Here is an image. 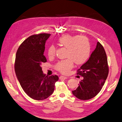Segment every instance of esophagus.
<instances>
[{
    "label": "esophagus",
    "mask_w": 122,
    "mask_h": 122,
    "mask_svg": "<svg viewBox=\"0 0 122 122\" xmlns=\"http://www.w3.org/2000/svg\"><path fill=\"white\" fill-rule=\"evenodd\" d=\"M59 79H60V80H65V79H67V77H65V76H60Z\"/></svg>",
    "instance_id": "1"
}]
</instances>
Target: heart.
<instances>
[{"mask_svg": "<svg viewBox=\"0 0 122 122\" xmlns=\"http://www.w3.org/2000/svg\"><path fill=\"white\" fill-rule=\"evenodd\" d=\"M58 43L67 48L66 57L68 59L58 62L55 66V69L62 74L69 73L74 67V62L76 65H81L85 63L90 56L91 45L89 40L85 36L66 34L60 37ZM55 51V46L50 45L47 51L48 57H54Z\"/></svg>", "mask_w": 122, "mask_h": 122, "instance_id": "1", "label": "heart"}]
</instances>
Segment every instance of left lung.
Returning a JSON list of instances; mask_svg holds the SVG:
<instances>
[{
  "instance_id": "left-lung-1",
  "label": "left lung",
  "mask_w": 122,
  "mask_h": 122,
  "mask_svg": "<svg viewBox=\"0 0 122 122\" xmlns=\"http://www.w3.org/2000/svg\"><path fill=\"white\" fill-rule=\"evenodd\" d=\"M108 72L107 55L102 45L97 42L89 59L77 70V74L82 76L83 79L78 87L72 91V94L82 100L94 98L102 89Z\"/></svg>"
}]
</instances>
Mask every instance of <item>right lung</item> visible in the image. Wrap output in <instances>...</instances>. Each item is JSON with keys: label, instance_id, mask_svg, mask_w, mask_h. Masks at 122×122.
Returning a JSON list of instances; mask_svg holds the SVG:
<instances>
[{"label": "right lung", "instance_id": "1", "mask_svg": "<svg viewBox=\"0 0 122 122\" xmlns=\"http://www.w3.org/2000/svg\"><path fill=\"white\" fill-rule=\"evenodd\" d=\"M49 34L32 35L26 38L17 50L15 61V71L25 93L36 100H44L53 92L56 75L44 74L41 65L46 62L44 55L46 41Z\"/></svg>", "mask_w": 122, "mask_h": 122}]
</instances>
